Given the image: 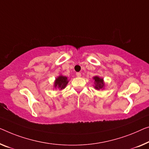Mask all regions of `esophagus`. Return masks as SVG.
<instances>
[{
  "label": "esophagus",
  "mask_w": 149,
  "mask_h": 149,
  "mask_svg": "<svg viewBox=\"0 0 149 149\" xmlns=\"http://www.w3.org/2000/svg\"><path fill=\"white\" fill-rule=\"evenodd\" d=\"M76 76L77 77H81V73H79V72H77V73H76Z\"/></svg>",
  "instance_id": "1"
}]
</instances>
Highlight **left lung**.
Segmentation results:
<instances>
[{"mask_svg": "<svg viewBox=\"0 0 149 149\" xmlns=\"http://www.w3.org/2000/svg\"><path fill=\"white\" fill-rule=\"evenodd\" d=\"M94 79L95 80V84H96V86H95V88L97 89V90H100V89L104 87V81L103 79L100 78L99 77H94Z\"/></svg>", "mask_w": 149, "mask_h": 149, "instance_id": "1", "label": "left lung"}]
</instances>
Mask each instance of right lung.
Returning <instances> with one entry per match:
<instances>
[{
  "label": "right lung",
  "instance_id": "1",
  "mask_svg": "<svg viewBox=\"0 0 149 149\" xmlns=\"http://www.w3.org/2000/svg\"><path fill=\"white\" fill-rule=\"evenodd\" d=\"M68 83V80L67 77L65 76H62L60 75L56 79L55 82V88H60L61 90L62 89L65 88L66 85H67Z\"/></svg>",
  "mask_w": 149,
  "mask_h": 149
}]
</instances>
